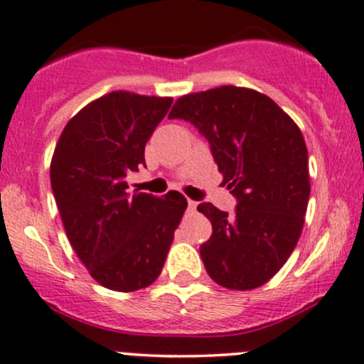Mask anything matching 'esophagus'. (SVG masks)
I'll list each match as a JSON object with an SVG mask.
<instances>
[{"mask_svg":"<svg viewBox=\"0 0 364 364\" xmlns=\"http://www.w3.org/2000/svg\"><path fill=\"white\" fill-rule=\"evenodd\" d=\"M187 206H189L191 212H194V210H196V206H198V203L196 201H191V199H189V201H187Z\"/></svg>","mask_w":364,"mask_h":364,"instance_id":"esophagus-1","label":"esophagus"}]
</instances>
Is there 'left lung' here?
I'll return each mask as SVG.
<instances>
[{"label":"left lung","instance_id":"obj_1","mask_svg":"<svg viewBox=\"0 0 364 364\" xmlns=\"http://www.w3.org/2000/svg\"><path fill=\"white\" fill-rule=\"evenodd\" d=\"M168 118L189 121L208 140L222 183L237 199L232 215L198 206L213 229L199 246L206 272L229 290L262 287L304 228L311 182L302 132L267 95L232 85L181 97Z\"/></svg>","mask_w":364,"mask_h":364}]
</instances>
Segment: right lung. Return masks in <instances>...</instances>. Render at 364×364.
Instances as JSON below:
<instances>
[{
  "label": "right lung",
  "instance_id": "right-lung-1",
  "mask_svg": "<svg viewBox=\"0 0 364 364\" xmlns=\"http://www.w3.org/2000/svg\"><path fill=\"white\" fill-rule=\"evenodd\" d=\"M171 102V97L107 93L69 119L53 151L50 182L69 243L109 290L154 283L187 208L177 191L165 198L127 193V175L146 166V144Z\"/></svg>",
  "mask_w": 364,
  "mask_h": 364
}]
</instances>
